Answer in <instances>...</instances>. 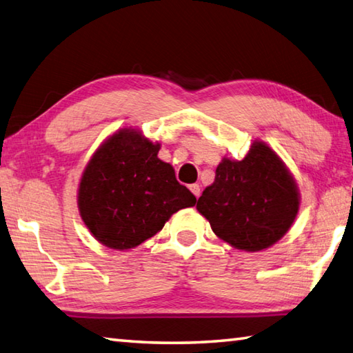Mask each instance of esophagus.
<instances>
[{
	"mask_svg": "<svg viewBox=\"0 0 353 353\" xmlns=\"http://www.w3.org/2000/svg\"><path fill=\"white\" fill-rule=\"evenodd\" d=\"M190 190H191L192 194H194L199 199V196H200V185L199 183H192V185H190Z\"/></svg>",
	"mask_w": 353,
	"mask_h": 353,
	"instance_id": "esophagus-1",
	"label": "esophagus"
}]
</instances>
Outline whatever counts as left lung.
Here are the masks:
<instances>
[{
	"mask_svg": "<svg viewBox=\"0 0 353 353\" xmlns=\"http://www.w3.org/2000/svg\"><path fill=\"white\" fill-rule=\"evenodd\" d=\"M299 206L295 181L263 142H254L243 161L225 157L197 200V211L216 236L248 252L266 250L285 236Z\"/></svg>",
	"mask_w": 353,
	"mask_h": 353,
	"instance_id": "left-lung-1",
	"label": "left lung"
}]
</instances>
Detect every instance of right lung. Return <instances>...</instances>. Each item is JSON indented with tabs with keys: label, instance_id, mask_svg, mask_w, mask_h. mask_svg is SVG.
Here are the masks:
<instances>
[{
	"label": "right lung",
	"instance_id": "1",
	"mask_svg": "<svg viewBox=\"0 0 353 353\" xmlns=\"http://www.w3.org/2000/svg\"><path fill=\"white\" fill-rule=\"evenodd\" d=\"M159 150V143L123 128L88 162L78 206L88 231L107 248L131 250L161 231L172 214L196 205L171 165L157 157Z\"/></svg>",
	"mask_w": 353,
	"mask_h": 353
}]
</instances>
